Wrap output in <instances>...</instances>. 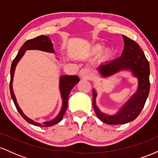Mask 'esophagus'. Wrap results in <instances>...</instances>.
<instances>
[{
  "instance_id": "1",
  "label": "esophagus",
  "mask_w": 158,
  "mask_h": 158,
  "mask_svg": "<svg viewBox=\"0 0 158 158\" xmlns=\"http://www.w3.org/2000/svg\"><path fill=\"white\" fill-rule=\"evenodd\" d=\"M91 75V70L89 68H83L80 70V76L81 77L88 79Z\"/></svg>"
}]
</instances>
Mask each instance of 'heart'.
I'll use <instances>...</instances> for the list:
<instances>
[{
  "instance_id": "heart-1",
  "label": "heart",
  "mask_w": 158,
  "mask_h": 158,
  "mask_svg": "<svg viewBox=\"0 0 158 158\" xmlns=\"http://www.w3.org/2000/svg\"><path fill=\"white\" fill-rule=\"evenodd\" d=\"M96 50H97V51H98V50H99V48H96Z\"/></svg>"
}]
</instances>
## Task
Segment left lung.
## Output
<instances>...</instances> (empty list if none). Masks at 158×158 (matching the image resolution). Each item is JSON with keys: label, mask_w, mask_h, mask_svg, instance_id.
Instances as JSON below:
<instances>
[{"label": "left lung", "mask_w": 158, "mask_h": 158, "mask_svg": "<svg viewBox=\"0 0 158 158\" xmlns=\"http://www.w3.org/2000/svg\"><path fill=\"white\" fill-rule=\"evenodd\" d=\"M125 45L120 57L101 64L98 70L103 77H110L123 70L132 72L138 79L137 92L114 114H105L96 105L97 93L93 90V106L98 118L108 125L125 124L138 117L145 106L150 89L149 63L144 52L135 41L123 35Z\"/></svg>", "instance_id": "left-lung-1"}]
</instances>
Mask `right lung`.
Returning a JSON list of instances; mask_svg holds the SVG:
<instances>
[{"mask_svg": "<svg viewBox=\"0 0 158 158\" xmlns=\"http://www.w3.org/2000/svg\"><path fill=\"white\" fill-rule=\"evenodd\" d=\"M52 44L48 36L45 35H39L35 39L27 40L26 42L23 44V45L20 49L19 52H18L16 57L12 61V65H11V70H10V94L12 97V100H13L14 104L17 108L18 111L21 114V117H23L27 123H30V124L34 125L36 126H41V127H50L56 124V123H59L63 118V116L66 111L67 107H68V100L69 94H70V90L73 89V88L79 82V78L77 76H62L60 78V85H59V88H60L61 95L62 98V106H61V109L58 114L57 117L56 118L50 121H44V122H36L33 121L29 117H27L23 113L20 107L16 102V99L14 94L13 90H12V80H13V76L15 73V67L17 65L21 57L25 53V51L28 50H39L41 51L48 52H54L53 48H52Z\"/></svg>", "mask_w": 158, "mask_h": 158, "instance_id": "right-lung-1", "label": "right lung"}]
</instances>
